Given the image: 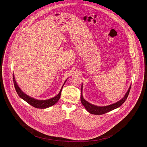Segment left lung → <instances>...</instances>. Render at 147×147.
<instances>
[{
    "label": "left lung",
    "instance_id": "obj_1",
    "mask_svg": "<svg viewBox=\"0 0 147 147\" xmlns=\"http://www.w3.org/2000/svg\"><path fill=\"white\" fill-rule=\"evenodd\" d=\"M131 88V86L129 87V90H127V92H126V93L125 94L124 97L123 98H122L121 100H120L119 101L117 102L116 103H115L112 105H108L106 106H97L95 105H93L92 104H91L90 103H89L88 102L86 101L83 97L82 96V93H81V96H80V100H81V102L82 103V105L84 106V107L86 108V110L88 111L90 113L92 114H94V115H102L104 113H107L109 111H111L112 110H113L115 109L118 108L119 107H120V106H121L124 102L126 101V98H127V96L129 95V93L130 92Z\"/></svg>",
    "mask_w": 147,
    "mask_h": 147
}]
</instances>
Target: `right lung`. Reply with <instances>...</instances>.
Listing matches in <instances>:
<instances>
[{
  "mask_svg": "<svg viewBox=\"0 0 147 147\" xmlns=\"http://www.w3.org/2000/svg\"><path fill=\"white\" fill-rule=\"evenodd\" d=\"M13 83H14V86L15 89H16L17 94L19 95V96L21 98H22L23 100L27 102L28 103H29L30 105H31L34 107L37 108V109H46V108L49 107L54 105V104H55L60 98L61 92V90L63 89V87L64 85V84L61 87V89L60 90L59 93L55 97H54L52 98L49 99V100H36L33 98L29 97L24 92H23L22 90L20 89V88L18 86V85L16 83V81L14 78V74H13Z\"/></svg>",
  "mask_w": 147,
  "mask_h": 147,
  "instance_id": "right-lung-1",
  "label": "right lung"
}]
</instances>
